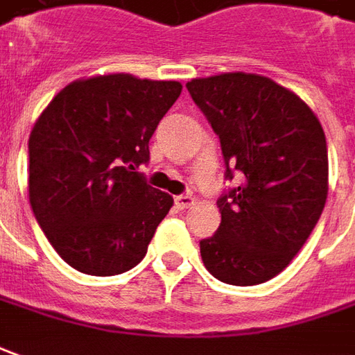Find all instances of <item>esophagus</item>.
Masks as SVG:
<instances>
[{
	"label": "esophagus",
	"mask_w": 355,
	"mask_h": 355,
	"mask_svg": "<svg viewBox=\"0 0 355 355\" xmlns=\"http://www.w3.org/2000/svg\"><path fill=\"white\" fill-rule=\"evenodd\" d=\"M175 204L182 209L190 208V206L194 204V198H192V194H180V196L175 198Z\"/></svg>",
	"instance_id": "obj_1"
}]
</instances>
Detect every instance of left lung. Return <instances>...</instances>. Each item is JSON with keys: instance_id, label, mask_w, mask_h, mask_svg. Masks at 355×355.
I'll use <instances>...</instances> for the list:
<instances>
[{"instance_id": "8db88e82", "label": "left lung", "mask_w": 355, "mask_h": 355, "mask_svg": "<svg viewBox=\"0 0 355 355\" xmlns=\"http://www.w3.org/2000/svg\"><path fill=\"white\" fill-rule=\"evenodd\" d=\"M187 89L219 136L225 178L221 223L200 241L208 272L231 286L264 284L288 266L319 221L329 153L319 118L293 91L257 73H221Z\"/></svg>"}]
</instances>
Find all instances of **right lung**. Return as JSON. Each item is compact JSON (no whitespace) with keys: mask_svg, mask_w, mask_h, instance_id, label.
I'll list each match as a JSON object with an SVG mask.
<instances>
[{"mask_svg":"<svg viewBox=\"0 0 355 355\" xmlns=\"http://www.w3.org/2000/svg\"><path fill=\"white\" fill-rule=\"evenodd\" d=\"M178 81L108 73L58 93L28 137V200L50 245L71 268L116 276L146 257L173 196L136 168L180 95Z\"/></svg>","mask_w":355,"mask_h":355,"instance_id":"right-lung-1","label":"right lung"}]
</instances>
